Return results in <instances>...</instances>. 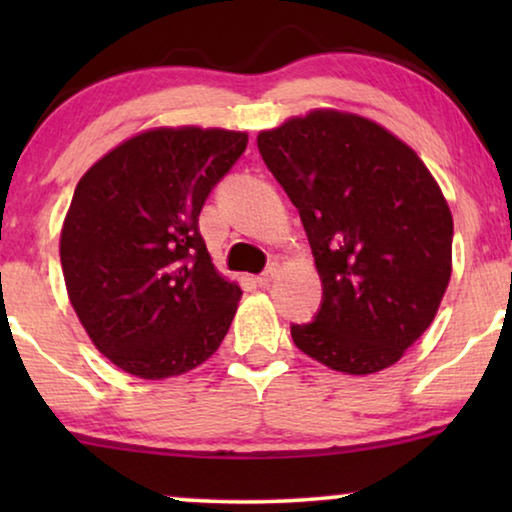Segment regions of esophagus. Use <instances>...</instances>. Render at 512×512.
<instances>
[{
  "instance_id": "1",
  "label": "esophagus",
  "mask_w": 512,
  "mask_h": 512,
  "mask_svg": "<svg viewBox=\"0 0 512 512\" xmlns=\"http://www.w3.org/2000/svg\"><path fill=\"white\" fill-rule=\"evenodd\" d=\"M277 272H279V268H277V263H270V265H268V268H265V270L261 272V275H258V277H256V282H258V286H268V284L272 282V279H275V277H277Z\"/></svg>"
}]
</instances>
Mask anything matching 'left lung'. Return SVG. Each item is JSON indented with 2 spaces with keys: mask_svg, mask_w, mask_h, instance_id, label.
<instances>
[{
  "mask_svg": "<svg viewBox=\"0 0 512 512\" xmlns=\"http://www.w3.org/2000/svg\"><path fill=\"white\" fill-rule=\"evenodd\" d=\"M296 205L324 296L291 324L300 352L347 375L394 366L431 326L452 272V214L415 151L368 118L312 111L258 135Z\"/></svg>",
  "mask_w": 512,
  "mask_h": 512,
  "instance_id": "obj_1",
  "label": "left lung"
}]
</instances>
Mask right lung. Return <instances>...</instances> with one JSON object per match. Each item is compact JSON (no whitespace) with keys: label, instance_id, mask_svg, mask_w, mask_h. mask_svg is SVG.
Wrapping results in <instances>:
<instances>
[{"label":"right lung","instance_id":"obj_1","mask_svg":"<svg viewBox=\"0 0 512 512\" xmlns=\"http://www.w3.org/2000/svg\"><path fill=\"white\" fill-rule=\"evenodd\" d=\"M244 149V132L158 128L76 184L60 235L67 293L95 347L125 373H188L226 338L242 291L214 270L198 219Z\"/></svg>","mask_w":512,"mask_h":512}]
</instances>
